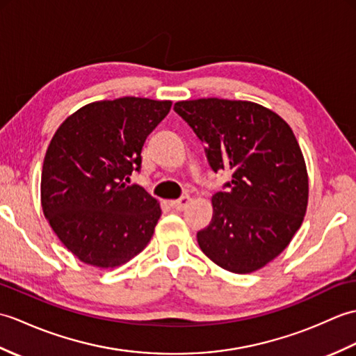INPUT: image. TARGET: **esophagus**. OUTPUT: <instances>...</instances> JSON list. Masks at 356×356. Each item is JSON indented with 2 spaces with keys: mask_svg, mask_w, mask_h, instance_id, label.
Here are the masks:
<instances>
[{
  "mask_svg": "<svg viewBox=\"0 0 356 356\" xmlns=\"http://www.w3.org/2000/svg\"><path fill=\"white\" fill-rule=\"evenodd\" d=\"M190 200H191L190 195H184V197H180L177 200H171L170 205H171V208H174L176 211H182V209H185L188 207V203H190Z\"/></svg>",
  "mask_w": 356,
  "mask_h": 356,
  "instance_id": "34e87169",
  "label": "esophagus"
}]
</instances>
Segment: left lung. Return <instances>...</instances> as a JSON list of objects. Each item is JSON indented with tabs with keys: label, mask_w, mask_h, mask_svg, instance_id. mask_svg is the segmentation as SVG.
<instances>
[{
	"label": "left lung",
	"mask_w": 356,
	"mask_h": 356,
	"mask_svg": "<svg viewBox=\"0 0 356 356\" xmlns=\"http://www.w3.org/2000/svg\"><path fill=\"white\" fill-rule=\"evenodd\" d=\"M174 110L207 145L211 168L232 171L228 191L211 199L213 220L197 232L200 249L234 274L261 269L291 243L307 209L306 162L292 128L251 101L203 97Z\"/></svg>",
	"instance_id": "obj_1"
}]
</instances>
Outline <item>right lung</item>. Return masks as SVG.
<instances>
[{
    "label": "right lung",
    "mask_w": 356,
    "mask_h": 356,
    "mask_svg": "<svg viewBox=\"0 0 356 356\" xmlns=\"http://www.w3.org/2000/svg\"><path fill=\"white\" fill-rule=\"evenodd\" d=\"M171 105L134 96L96 101L72 113L53 134L41 172L42 213L82 263L122 266L149 243L161 203L125 182L140 168L147 136Z\"/></svg>",
    "instance_id": "right-lung-1"
}]
</instances>
